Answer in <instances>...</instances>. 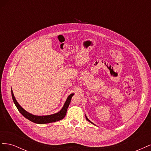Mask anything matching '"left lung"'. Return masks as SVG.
Masks as SVG:
<instances>
[{"label": "left lung", "instance_id": "obj_1", "mask_svg": "<svg viewBox=\"0 0 151 151\" xmlns=\"http://www.w3.org/2000/svg\"><path fill=\"white\" fill-rule=\"evenodd\" d=\"M86 120H88V121H89V122H91V123H93L92 122H91V121H90V120H89L88 119V118H87V116H86Z\"/></svg>", "mask_w": 151, "mask_h": 151}]
</instances>
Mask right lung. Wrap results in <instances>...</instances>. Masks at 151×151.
<instances>
[{
	"mask_svg": "<svg viewBox=\"0 0 151 151\" xmlns=\"http://www.w3.org/2000/svg\"><path fill=\"white\" fill-rule=\"evenodd\" d=\"M11 94H12V98L13 99V101H14V103L16 106L17 107L19 111L25 118H26L27 119H28L29 120L35 123H38V124L49 123H52V122H57V121H59V120L63 119V118H64L66 115L67 108H68V106H69V104L70 103L72 97L73 96V95L74 94H71L68 96L64 105H63L62 109L59 112L53 114V115H47V116H36V115H32V114H31L28 112H27L20 106L19 103L17 102L14 96L12 89H11Z\"/></svg>",
	"mask_w": 151,
	"mask_h": 151,
	"instance_id": "1",
	"label": "right lung"
}]
</instances>
